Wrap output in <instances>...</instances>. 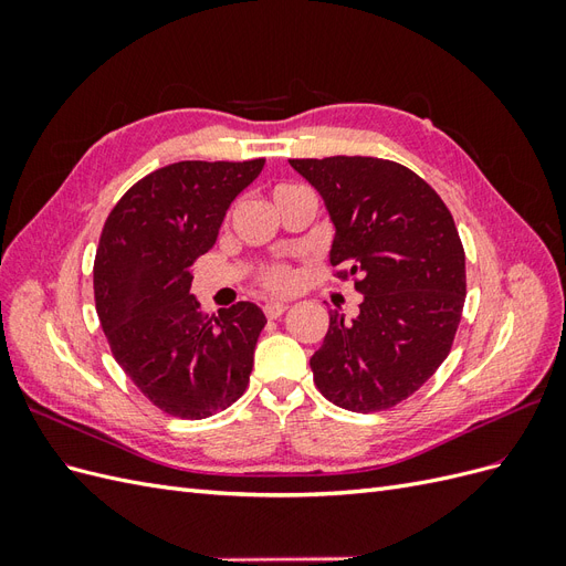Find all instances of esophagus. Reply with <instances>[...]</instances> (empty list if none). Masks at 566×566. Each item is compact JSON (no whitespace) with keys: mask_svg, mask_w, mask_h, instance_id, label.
I'll return each mask as SVG.
<instances>
[{"mask_svg":"<svg viewBox=\"0 0 566 566\" xmlns=\"http://www.w3.org/2000/svg\"><path fill=\"white\" fill-rule=\"evenodd\" d=\"M287 302H266L264 304V314H266V318H279V316H283L285 312H287Z\"/></svg>","mask_w":566,"mask_h":566,"instance_id":"34e87169","label":"esophagus"}]
</instances>
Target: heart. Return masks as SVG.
I'll return each mask as SVG.
<instances>
[{
	"label": "heart",
	"mask_w": 566,
	"mask_h": 566,
	"mask_svg": "<svg viewBox=\"0 0 566 566\" xmlns=\"http://www.w3.org/2000/svg\"><path fill=\"white\" fill-rule=\"evenodd\" d=\"M260 283L264 287H269V290H290V287L295 285V271H293V266L281 264V262L266 264L260 271Z\"/></svg>",
	"instance_id": "1"
}]
</instances>
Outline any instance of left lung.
I'll return each mask as SVG.
<instances>
[{"label":"left lung","instance_id":"left-lung-1","mask_svg":"<svg viewBox=\"0 0 566 566\" xmlns=\"http://www.w3.org/2000/svg\"><path fill=\"white\" fill-rule=\"evenodd\" d=\"M335 227L331 264L364 295L331 314L312 356L325 399L375 413L418 391L449 356L465 304V250L434 188L408 167L361 156L290 160Z\"/></svg>","mask_w":566,"mask_h":566}]
</instances>
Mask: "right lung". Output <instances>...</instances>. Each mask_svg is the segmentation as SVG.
<instances>
[{
	"label": "right lung",
	"mask_w": 566,
	"mask_h": 566,
	"mask_svg": "<svg viewBox=\"0 0 566 566\" xmlns=\"http://www.w3.org/2000/svg\"><path fill=\"white\" fill-rule=\"evenodd\" d=\"M262 167L264 158L160 167L117 200L101 231L94 260L101 328L127 378L175 418H210L248 389L266 316L252 302L202 314L191 269Z\"/></svg>",
	"instance_id": "add662e5"
}]
</instances>
